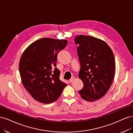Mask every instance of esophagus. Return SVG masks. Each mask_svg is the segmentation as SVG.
Returning <instances> with one entry per match:
<instances>
[{
    "instance_id": "esophagus-1",
    "label": "esophagus",
    "mask_w": 133,
    "mask_h": 133,
    "mask_svg": "<svg viewBox=\"0 0 133 133\" xmlns=\"http://www.w3.org/2000/svg\"><path fill=\"white\" fill-rule=\"evenodd\" d=\"M75 79V77H72L69 80V82H70V83H72V82H73V81H74Z\"/></svg>"
}]
</instances>
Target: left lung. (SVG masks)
I'll list each match as a JSON object with an SVG mask.
<instances>
[{
	"label": "left lung",
	"instance_id": "left-lung-1",
	"mask_svg": "<svg viewBox=\"0 0 133 133\" xmlns=\"http://www.w3.org/2000/svg\"><path fill=\"white\" fill-rule=\"evenodd\" d=\"M75 42L79 45L78 77L83 83L79 93L88 102L99 99L108 92L114 79L115 66L113 51L104 41L95 37L80 35L75 37Z\"/></svg>",
	"mask_w": 133,
	"mask_h": 133
}]
</instances>
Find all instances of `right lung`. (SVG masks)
Masks as SVG:
<instances>
[{
    "mask_svg": "<svg viewBox=\"0 0 133 133\" xmlns=\"http://www.w3.org/2000/svg\"><path fill=\"white\" fill-rule=\"evenodd\" d=\"M67 40L42 38L25 50L19 61V72L25 88L34 99L49 104L58 99L67 84L59 79L57 56Z\"/></svg>",
    "mask_w": 133,
    "mask_h": 133,
    "instance_id": "obj_1",
    "label": "right lung"
}]
</instances>
